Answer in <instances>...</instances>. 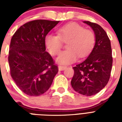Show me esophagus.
<instances>
[{
  "instance_id": "esophagus-1",
  "label": "esophagus",
  "mask_w": 122,
  "mask_h": 122,
  "mask_svg": "<svg viewBox=\"0 0 122 122\" xmlns=\"http://www.w3.org/2000/svg\"><path fill=\"white\" fill-rule=\"evenodd\" d=\"M66 68V66H61V65L58 66V69L59 71H63Z\"/></svg>"
}]
</instances>
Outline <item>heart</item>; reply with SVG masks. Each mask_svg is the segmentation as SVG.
Segmentation results:
<instances>
[{
	"label": "heart",
	"mask_w": 122,
	"mask_h": 122,
	"mask_svg": "<svg viewBox=\"0 0 122 122\" xmlns=\"http://www.w3.org/2000/svg\"><path fill=\"white\" fill-rule=\"evenodd\" d=\"M66 42V50L61 52L56 59L61 65L74 63L80 57H85L92 51L96 43L94 31L85 29L76 23H70L57 30V35L51 33L45 37L44 43L49 53L56 56L59 53L62 47V41Z\"/></svg>",
	"instance_id": "heart-1"
}]
</instances>
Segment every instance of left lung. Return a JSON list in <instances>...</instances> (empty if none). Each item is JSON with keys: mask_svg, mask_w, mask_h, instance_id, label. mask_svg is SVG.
I'll use <instances>...</instances> for the list:
<instances>
[{"mask_svg": "<svg viewBox=\"0 0 122 122\" xmlns=\"http://www.w3.org/2000/svg\"><path fill=\"white\" fill-rule=\"evenodd\" d=\"M92 28L96 43L87 59L73 67L74 75L71 84L73 89L84 96H92L108 83L112 71L113 57L110 39L100 25L83 21Z\"/></svg>", "mask_w": 122, "mask_h": 122, "instance_id": "8db88e82", "label": "left lung"}]
</instances>
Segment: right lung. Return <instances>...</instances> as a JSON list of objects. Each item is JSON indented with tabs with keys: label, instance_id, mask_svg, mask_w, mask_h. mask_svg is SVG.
<instances>
[{
	"label": "right lung",
	"instance_id": "right-lung-1",
	"mask_svg": "<svg viewBox=\"0 0 122 122\" xmlns=\"http://www.w3.org/2000/svg\"><path fill=\"white\" fill-rule=\"evenodd\" d=\"M59 21L37 20L24 24L10 41L8 61L10 75L19 89L30 96H39L51 87L58 72L44 39Z\"/></svg>",
	"mask_w": 122,
	"mask_h": 122
}]
</instances>
